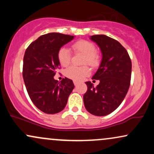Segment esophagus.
Here are the masks:
<instances>
[{"instance_id": "1", "label": "esophagus", "mask_w": 154, "mask_h": 154, "mask_svg": "<svg viewBox=\"0 0 154 154\" xmlns=\"http://www.w3.org/2000/svg\"><path fill=\"white\" fill-rule=\"evenodd\" d=\"M74 84H75V86H77V85H78L79 82H77V81H74Z\"/></svg>"}]
</instances>
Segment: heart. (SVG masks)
Returning <instances> with one entry per match:
<instances>
[{"label":"heart","instance_id":"1","mask_svg":"<svg viewBox=\"0 0 154 154\" xmlns=\"http://www.w3.org/2000/svg\"><path fill=\"white\" fill-rule=\"evenodd\" d=\"M72 50L75 53H80L84 55L83 63L92 67H96L100 63V56L95 51L94 44L87 40H79L72 44ZM58 61L62 66H68L71 61V53L68 48L62 47L57 54ZM91 74V69L88 66L81 67L72 66L65 70V75L68 78L75 81H81Z\"/></svg>","mask_w":154,"mask_h":154}]
</instances>
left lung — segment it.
<instances>
[{"label": "left lung", "instance_id": "1", "mask_svg": "<svg viewBox=\"0 0 154 154\" xmlns=\"http://www.w3.org/2000/svg\"><path fill=\"white\" fill-rule=\"evenodd\" d=\"M100 48L102 60L93 79L99 84L94 87L88 81V91L83 95L85 107L95 116L111 114L123 101L130 88L132 62L128 51L117 40L104 35L91 37Z\"/></svg>", "mask_w": 154, "mask_h": 154}]
</instances>
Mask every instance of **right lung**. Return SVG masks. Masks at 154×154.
Wrapping results in <instances>:
<instances>
[{
    "instance_id": "obj_1",
    "label": "right lung",
    "mask_w": 154,
    "mask_h": 154,
    "mask_svg": "<svg viewBox=\"0 0 154 154\" xmlns=\"http://www.w3.org/2000/svg\"><path fill=\"white\" fill-rule=\"evenodd\" d=\"M75 36L52 32L42 35L28 46L23 60V79L28 95L38 109L54 114L64 109L75 88L72 79L59 82L54 76L59 69L58 51Z\"/></svg>"
}]
</instances>
